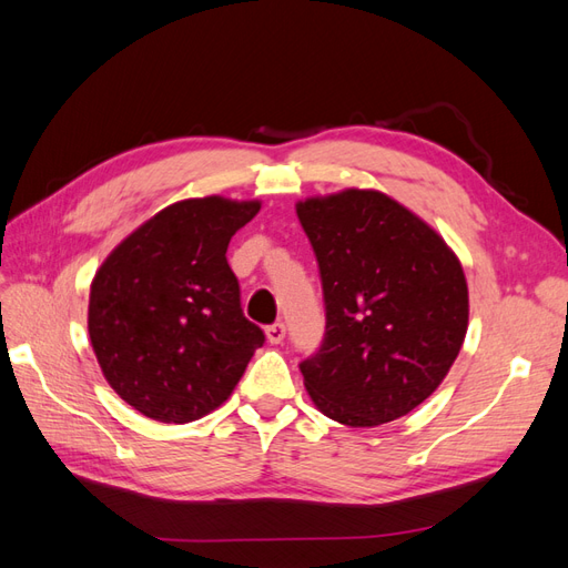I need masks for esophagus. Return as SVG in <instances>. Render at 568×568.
<instances>
[{
  "label": "esophagus",
  "instance_id": "1",
  "mask_svg": "<svg viewBox=\"0 0 568 568\" xmlns=\"http://www.w3.org/2000/svg\"><path fill=\"white\" fill-rule=\"evenodd\" d=\"M265 336H267V341H270V343H282V341H284V336H286V324H284V322H274V324H270L267 329H265Z\"/></svg>",
  "mask_w": 568,
  "mask_h": 568
}]
</instances>
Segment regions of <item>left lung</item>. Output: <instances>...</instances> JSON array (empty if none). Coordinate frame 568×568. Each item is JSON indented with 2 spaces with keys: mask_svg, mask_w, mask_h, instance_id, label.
<instances>
[{
  "mask_svg": "<svg viewBox=\"0 0 568 568\" xmlns=\"http://www.w3.org/2000/svg\"><path fill=\"white\" fill-rule=\"evenodd\" d=\"M324 298V338L301 359L307 393L353 428L407 415L453 367L469 322L467 280L443 239L382 192L296 205Z\"/></svg>",
  "mask_w": 568,
  "mask_h": 568,
  "instance_id": "left-lung-1",
  "label": "left lung"
}]
</instances>
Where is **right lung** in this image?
Segmentation results:
<instances>
[{"label":"right lung","instance_id":"add662e5","mask_svg":"<svg viewBox=\"0 0 568 568\" xmlns=\"http://www.w3.org/2000/svg\"><path fill=\"white\" fill-rule=\"evenodd\" d=\"M261 211L220 196L168 205L99 267L90 338L111 388L142 415L186 424L225 403L265 343L242 311L230 239Z\"/></svg>","mask_w":568,"mask_h":568}]
</instances>
